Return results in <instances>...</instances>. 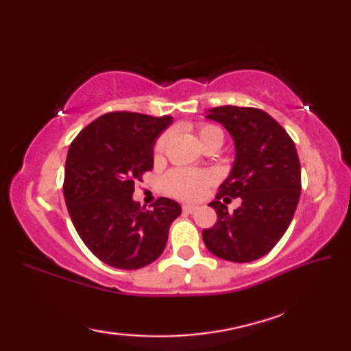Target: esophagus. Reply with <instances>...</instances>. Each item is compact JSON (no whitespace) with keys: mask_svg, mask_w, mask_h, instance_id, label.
I'll use <instances>...</instances> for the list:
<instances>
[{"mask_svg":"<svg viewBox=\"0 0 351 351\" xmlns=\"http://www.w3.org/2000/svg\"><path fill=\"white\" fill-rule=\"evenodd\" d=\"M196 210H197V205H190V204H185V205H182V211H184V213H187V214L195 213Z\"/></svg>","mask_w":351,"mask_h":351,"instance_id":"1","label":"esophagus"}]
</instances>
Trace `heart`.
Instances as JSON below:
<instances>
[{
	"mask_svg": "<svg viewBox=\"0 0 351 351\" xmlns=\"http://www.w3.org/2000/svg\"><path fill=\"white\" fill-rule=\"evenodd\" d=\"M197 137L200 145H205L208 141L217 140L223 143V132L219 126L214 125H200L197 130ZM169 140V134H164L158 138L155 145V154L160 156L164 149H166ZM213 181V175L210 171H197L189 169H178L170 171L166 178V189L170 193L180 199H197L202 196V193L208 184Z\"/></svg>",
	"mask_w": 351,
	"mask_h": 351,
	"instance_id": "1",
	"label": "heart"
}]
</instances>
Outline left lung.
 <instances>
[{"instance_id":"left-lung-1","label":"left lung","mask_w":351,"mask_h":351,"mask_svg":"<svg viewBox=\"0 0 351 351\" xmlns=\"http://www.w3.org/2000/svg\"><path fill=\"white\" fill-rule=\"evenodd\" d=\"M205 119L220 123L232 137L235 158L210 204L217 223L204 229L211 253L232 263H250L267 255L287 232L300 199V161L288 132L265 111L223 106ZM223 195L240 197L242 205L229 213Z\"/></svg>"}]
</instances>
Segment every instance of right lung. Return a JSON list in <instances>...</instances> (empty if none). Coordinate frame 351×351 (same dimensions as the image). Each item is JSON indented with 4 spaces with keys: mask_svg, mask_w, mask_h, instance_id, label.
<instances>
[{
    "mask_svg": "<svg viewBox=\"0 0 351 351\" xmlns=\"http://www.w3.org/2000/svg\"><path fill=\"white\" fill-rule=\"evenodd\" d=\"M173 117L116 111L96 119L69 146L64 200L81 240L114 268L137 270L160 258L181 214L160 197L146 210L132 199L134 182L154 167V146Z\"/></svg>",
    "mask_w": 351,
    "mask_h": 351,
    "instance_id": "right-lung-1",
    "label": "right lung"
}]
</instances>
